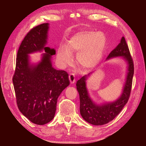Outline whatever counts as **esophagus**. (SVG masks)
I'll return each instance as SVG.
<instances>
[{"label":"esophagus","instance_id":"1","mask_svg":"<svg viewBox=\"0 0 146 146\" xmlns=\"http://www.w3.org/2000/svg\"><path fill=\"white\" fill-rule=\"evenodd\" d=\"M69 79H70V81L71 84H73L75 82V75H73V74H70L69 75Z\"/></svg>","mask_w":146,"mask_h":146}]
</instances>
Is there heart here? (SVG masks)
I'll return each instance as SVG.
<instances>
[{"instance_id": "obj_1", "label": "heart", "mask_w": 146, "mask_h": 146, "mask_svg": "<svg viewBox=\"0 0 146 146\" xmlns=\"http://www.w3.org/2000/svg\"><path fill=\"white\" fill-rule=\"evenodd\" d=\"M107 46V37L102 31H82L68 40L66 46L59 47L56 58L63 66L71 61L72 54H76L78 64L85 69H92L101 61Z\"/></svg>"}]
</instances>
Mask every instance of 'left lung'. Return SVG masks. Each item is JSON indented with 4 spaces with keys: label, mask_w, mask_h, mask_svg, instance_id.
Wrapping results in <instances>:
<instances>
[{
    "label": "left lung",
    "mask_w": 146,
    "mask_h": 146,
    "mask_svg": "<svg viewBox=\"0 0 146 146\" xmlns=\"http://www.w3.org/2000/svg\"><path fill=\"white\" fill-rule=\"evenodd\" d=\"M117 57H121L125 61L127 72L122 94L116 100L98 104L91 98L86 86V80L94 72L82 76L76 82V89L80 95V114L90 124L102 125L110 122L118 115L128 102L134 75V64L123 37L119 45L108 56L107 60Z\"/></svg>",
    "instance_id": "left-lung-1"
}]
</instances>
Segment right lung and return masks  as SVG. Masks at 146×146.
Listing matches in <instances>:
<instances>
[{"label":"right lung","mask_w":146,"mask_h":146,"mask_svg":"<svg viewBox=\"0 0 146 146\" xmlns=\"http://www.w3.org/2000/svg\"><path fill=\"white\" fill-rule=\"evenodd\" d=\"M49 28V23H44L27 34L19 48L12 78L19 109L37 125L53 119L58 98L70 85L66 71L56 70L52 65L56 51L46 46ZM43 51L39 62H30L29 54Z\"/></svg>","instance_id":"add662e5"}]
</instances>
